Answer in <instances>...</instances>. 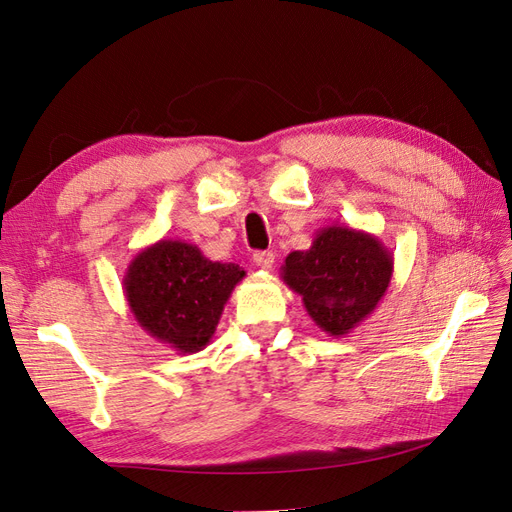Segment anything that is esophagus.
<instances>
[{
  "label": "esophagus",
  "mask_w": 512,
  "mask_h": 512,
  "mask_svg": "<svg viewBox=\"0 0 512 512\" xmlns=\"http://www.w3.org/2000/svg\"><path fill=\"white\" fill-rule=\"evenodd\" d=\"M254 262H256V267H260V269H271L273 267V262H275V254L273 252H256L254 254Z\"/></svg>",
  "instance_id": "1"
}]
</instances>
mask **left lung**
I'll list each match as a JSON object with an SVG mask.
<instances>
[{
	"mask_svg": "<svg viewBox=\"0 0 512 512\" xmlns=\"http://www.w3.org/2000/svg\"><path fill=\"white\" fill-rule=\"evenodd\" d=\"M393 277V254L376 235L350 226L316 230L309 250L290 252L284 284L329 335H346L374 312Z\"/></svg>",
	"mask_w": 512,
	"mask_h": 512,
	"instance_id": "8db88e82",
	"label": "left lung"
}]
</instances>
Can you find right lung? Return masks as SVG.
Listing matches in <instances>:
<instances>
[{"instance_id": "add662e5", "label": "right lung", "mask_w": 512, "mask_h": 512, "mask_svg": "<svg viewBox=\"0 0 512 512\" xmlns=\"http://www.w3.org/2000/svg\"><path fill=\"white\" fill-rule=\"evenodd\" d=\"M245 271L213 262L198 245L162 239L138 252L123 275L134 320L179 354L205 350Z\"/></svg>"}]
</instances>
